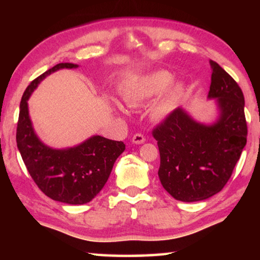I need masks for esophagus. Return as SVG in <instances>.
I'll return each instance as SVG.
<instances>
[{
	"label": "esophagus",
	"instance_id": "1",
	"mask_svg": "<svg viewBox=\"0 0 260 260\" xmlns=\"http://www.w3.org/2000/svg\"><path fill=\"white\" fill-rule=\"evenodd\" d=\"M132 141H133V143H135V144H141L146 141V138H144V136L141 133H136V134H134Z\"/></svg>",
	"mask_w": 260,
	"mask_h": 260
}]
</instances>
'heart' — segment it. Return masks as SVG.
I'll list each match as a JSON object with an SVG mask.
<instances>
[{"label": "heart", "mask_w": 260, "mask_h": 260, "mask_svg": "<svg viewBox=\"0 0 260 260\" xmlns=\"http://www.w3.org/2000/svg\"><path fill=\"white\" fill-rule=\"evenodd\" d=\"M172 74L167 71H153L134 79L121 88L120 95L128 107H139L159 95L150 109L155 120H162L173 112L183 95L181 83L172 81Z\"/></svg>", "instance_id": "heart-1"}]
</instances>
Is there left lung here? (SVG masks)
<instances>
[{"mask_svg": "<svg viewBox=\"0 0 260 260\" xmlns=\"http://www.w3.org/2000/svg\"><path fill=\"white\" fill-rule=\"evenodd\" d=\"M210 65L208 98L217 99L218 120L201 124L178 108L152 131L160 155L158 177L181 202L203 201L221 190L246 144L243 93L218 63L210 60Z\"/></svg>", "mask_w": 260, "mask_h": 260, "instance_id": "left-lung-1", "label": "left lung"}]
</instances>
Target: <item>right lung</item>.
I'll list each match as a JSON object with an SVG mask.
<instances>
[{
  "mask_svg": "<svg viewBox=\"0 0 260 260\" xmlns=\"http://www.w3.org/2000/svg\"><path fill=\"white\" fill-rule=\"evenodd\" d=\"M74 68L78 65L59 63L29 83L20 101L16 140L26 169L41 191L54 201L78 205L90 202L102 190L125 144L95 135L77 147L52 149L39 140L29 119V96L50 73Z\"/></svg>",
  "mask_w": 260,
  "mask_h": 260,
  "instance_id": "right-lung-1",
  "label": "right lung"
}]
</instances>
